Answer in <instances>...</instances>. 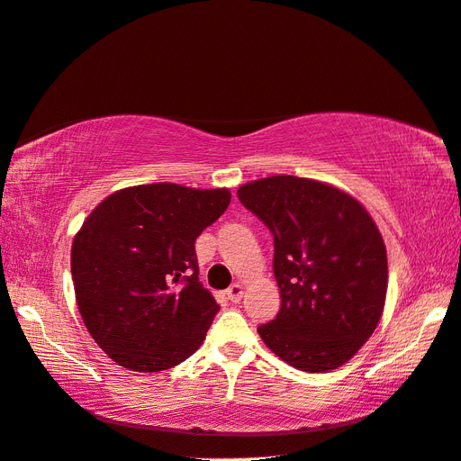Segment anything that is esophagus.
Returning a JSON list of instances; mask_svg holds the SVG:
<instances>
[{
	"label": "esophagus",
	"mask_w": 461,
	"mask_h": 461,
	"mask_svg": "<svg viewBox=\"0 0 461 461\" xmlns=\"http://www.w3.org/2000/svg\"><path fill=\"white\" fill-rule=\"evenodd\" d=\"M226 294H228V300H230L231 303H240L241 298H243V286L238 282V285H231V286L226 290Z\"/></svg>",
	"instance_id": "1"
}]
</instances>
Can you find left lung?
<instances>
[{"label":"left lung","instance_id":"8db88e82","mask_svg":"<svg viewBox=\"0 0 461 461\" xmlns=\"http://www.w3.org/2000/svg\"><path fill=\"white\" fill-rule=\"evenodd\" d=\"M238 196L275 238L280 310L257 329L263 343L310 374L343 366L385 305L387 253L368 210L333 185L294 175L251 181Z\"/></svg>","mask_w":461,"mask_h":461}]
</instances>
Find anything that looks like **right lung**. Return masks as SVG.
Listing matches in <instances>:
<instances>
[{"mask_svg": "<svg viewBox=\"0 0 461 461\" xmlns=\"http://www.w3.org/2000/svg\"><path fill=\"white\" fill-rule=\"evenodd\" d=\"M230 188L151 183L121 188L72 243L76 302L89 335L134 372L186 360L218 313L198 282L194 241L230 206Z\"/></svg>", "mask_w": 461, "mask_h": 461, "instance_id": "add662e5", "label": "right lung"}]
</instances>
